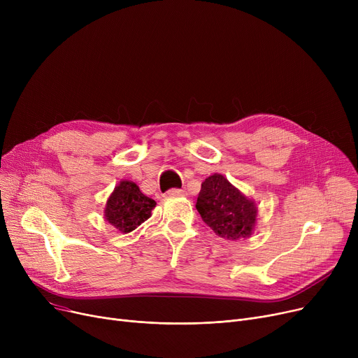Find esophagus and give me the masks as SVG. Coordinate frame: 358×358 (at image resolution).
<instances>
[{
  "label": "esophagus",
  "mask_w": 358,
  "mask_h": 358,
  "mask_svg": "<svg viewBox=\"0 0 358 358\" xmlns=\"http://www.w3.org/2000/svg\"><path fill=\"white\" fill-rule=\"evenodd\" d=\"M169 197H177V196H185V192L181 189H169L168 190Z\"/></svg>",
  "instance_id": "1"
}]
</instances>
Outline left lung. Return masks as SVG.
<instances>
[{
	"instance_id": "1",
	"label": "left lung",
	"mask_w": 358,
	"mask_h": 358,
	"mask_svg": "<svg viewBox=\"0 0 358 358\" xmlns=\"http://www.w3.org/2000/svg\"><path fill=\"white\" fill-rule=\"evenodd\" d=\"M196 209L203 222L220 238L236 241L252 234L257 219L254 201L248 200L220 174L201 184Z\"/></svg>"
}]
</instances>
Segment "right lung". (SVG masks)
<instances>
[{
  "instance_id": "add662e5",
  "label": "right lung",
  "mask_w": 358,
  "mask_h": 358,
  "mask_svg": "<svg viewBox=\"0 0 358 358\" xmlns=\"http://www.w3.org/2000/svg\"><path fill=\"white\" fill-rule=\"evenodd\" d=\"M155 204V200L146 197L135 182L122 181L108 197L104 216L116 229L129 234L150 217Z\"/></svg>"
}]
</instances>
